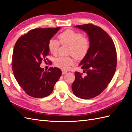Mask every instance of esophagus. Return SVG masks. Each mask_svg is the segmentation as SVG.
I'll return each instance as SVG.
<instances>
[{
	"instance_id": "1",
	"label": "esophagus",
	"mask_w": 132,
	"mask_h": 132,
	"mask_svg": "<svg viewBox=\"0 0 132 132\" xmlns=\"http://www.w3.org/2000/svg\"><path fill=\"white\" fill-rule=\"evenodd\" d=\"M67 72V70H62V74H65V73H66Z\"/></svg>"
}]
</instances>
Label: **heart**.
Wrapping results in <instances>:
<instances>
[{"mask_svg": "<svg viewBox=\"0 0 132 132\" xmlns=\"http://www.w3.org/2000/svg\"><path fill=\"white\" fill-rule=\"evenodd\" d=\"M59 41L51 38L48 43V48L53 55L57 54L60 47L63 45L70 46L69 54L72 55L76 60H81L87 56L90 49V40L88 37L82 34L71 29H67L59 35ZM74 63L73 57H60L55 60L56 66L66 70Z\"/></svg>", "mask_w": 132, "mask_h": 132, "instance_id": "heart-1", "label": "heart"}]
</instances>
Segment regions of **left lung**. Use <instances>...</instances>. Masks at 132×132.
I'll use <instances>...</instances> for the list:
<instances>
[{
    "label": "left lung",
    "mask_w": 132,
    "mask_h": 132,
    "mask_svg": "<svg viewBox=\"0 0 132 132\" xmlns=\"http://www.w3.org/2000/svg\"><path fill=\"white\" fill-rule=\"evenodd\" d=\"M75 27L87 32L90 49L79 66L87 73L75 72L72 84L73 94L82 99L92 98L101 94L111 81L116 71L117 54L112 39L101 27L88 23Z\"/></svg>",
    "instance_id": "8db88e82"
}]
</instances>
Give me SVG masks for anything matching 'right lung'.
I'll return each instance as SVG.
<instances>
[{"instance_id":"obj_1","label":"right lung","mask_w":132,"mask_h":132,"mask_svg":"<svg viewBox=\"0 0 132 132\" xmlns=\"http://www.w3.org/2000/svg\"><path fill=\"white\" fill-rule=\"evenodd\" d=\"M60 28L32 29L21 36L15 44L12 60L13 72L18 84L30 96H49L62 74L57 67L44 71L40 67L43 61L49 62L46 58L50 52L48 43Z\"/></svg>"}]
</instances>
